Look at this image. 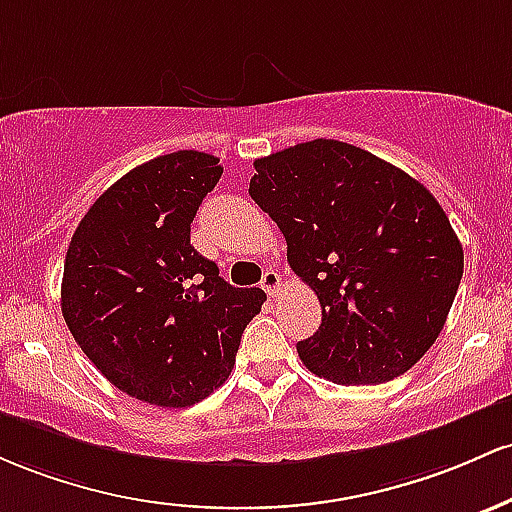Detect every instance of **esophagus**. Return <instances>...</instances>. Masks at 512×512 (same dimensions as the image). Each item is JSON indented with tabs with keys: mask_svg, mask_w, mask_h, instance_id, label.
I'll list each match as a JSON object with an SVG mask.
<instances>
[{
	"mask_svg": "<svg viewBox=\"0 0 512 512\" xmlns=\"http://www.w3.org/2000/svg\"><path fill=\"white\" fill-rule=\"evenodd\" d=\"M261 287L268 292V295L275 297L280 292V275L275 273V271H266V273H263Z\"/></svg>",
	"mask_w": 512,
	"mask_h": 512,
	"instance_id": "esophagus-1",
	"label": "esophagus"
}]
</instances>
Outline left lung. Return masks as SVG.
<instances>
[{"mask_svg":"<svg viewBox=\"0 0 512 512\" xmlns=\"http://www.w3.org/2000/svg\"><path fill=\"white\" fill-rule=\"evenodd\" d=\"M249 195L280 227L321 326L297 343L314 375L380 384L440 336L464 271L445 210L423 183L365 149L312 140L254 162Z\"/></svg>","mask_w":512,"mask_h":512,"instance_id":"1","label":"left lung"}]
</instances>
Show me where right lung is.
Instances as JSON below:
<instances>
[{
    "label": "right lung",
    "instance_id": "add662e5",
    "mask_svg": "<svg viewBox=\"0 0 512 512\" xmlns=\"http://www.w3.org/2000/svg\"><path fill=\"white\" fill-rule=\"evenodd\" d=\"M220 159L181 149L149 159L91 205L70 241L62 317L120 392L183 409L227 380L261 287H232L191 244Z\"/></svg>",
    "mask_w": 512,
    "mask_h": 512
}]
</instances>
